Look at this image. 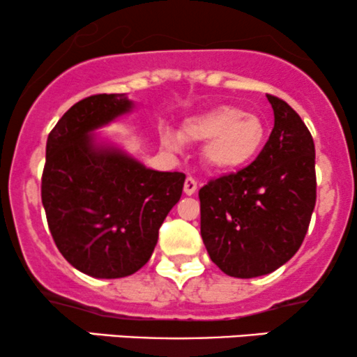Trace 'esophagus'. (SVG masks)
Masks as SVG:
<instances>
[{
  "label": "esophagus",
  "mask_w": 357,
  "mask_h": 357,
  "mask_svg": "<svg viewBox=\"0 0 357 357\" xmlns=\"http://www.w3.org/2000/svg\"><path fill=\"white\" fill-rule=\"evenodd\" d=\"M196 190H198V183L192 178H186V181H184V192H186L188 196H191L195 195Z\"/></svg>",
  "instance_id": "esophagus-1"
}]
</instances>
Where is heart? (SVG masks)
Returning a JSON list of instances; mask_svg holds the SVG:
<instances>
[{
	"mask_svg": "<svg viewBox=\"0 0 357 357\" xmlns=\"http://www.w3.org/2000/svg\"><path fill=\"white\" fill-rule=\"evenodd\" d=\"M265 124L255 114H245L235 105H218L198 116L188 117L179 129L162 134L169 149H179L184 142H204L202 161L210 171L228 173L248 165L265 142Z\"/></svg>",
	"mask_w": 357,
	"mask_h": 357,
	"instance_id": "obj_1",
	"label": "heart"
}]
</instances>
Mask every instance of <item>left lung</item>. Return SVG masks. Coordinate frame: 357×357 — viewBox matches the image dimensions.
Instances as JSON below:
<instances>
[{
    "label": "left lung",
    "mask_w": 357,
    "mask_h": 357,
    "mask_svg": "<svg viewBox=\"0 0 357 357\" xmlns=\"http://www.w3.org/2000/svg\"><path fill=\"white\" fill-rule=\"evenodd\" d=\"M272 134L252 165L199 190L202 238L213 264L236 278L267 275L301 248L315 206V147L278 97Z\"/></svg>",
    "instance_id": "obj_1"
}]
</instances>
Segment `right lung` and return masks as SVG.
Masks as SVG:
<instances>
[{
	"mask_svg": "<svg viewBox=\"0 0 357 357\" xmlns=\"http://www.w3.org/2000/svg\"><path fill=\"white\" fill-rule=\"evenodd\" d=\"M132 109L126 93L90 96L48 134L42 178L48 228L65 260L96 278L127 277L144 267L186 179L149 169L93 136Z\"/></svg>",
	"mask_w": 357,
	"mask_h": 357,
	"instance_id": "add662e5",
	"label": "right lung"
}]
</instances>
